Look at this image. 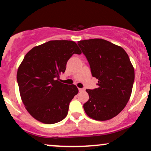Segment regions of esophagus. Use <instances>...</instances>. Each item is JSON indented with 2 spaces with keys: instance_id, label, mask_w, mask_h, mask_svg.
I'll return each instance as SVG.
<instances>
[{
  "instance_id": "obj_1",
  "label": "esophagus",
  "mask_w": 151,
  "mask_h": 151,
  "mask_svg": "<svg viewBox=\"0 0 151 151\" xmlns=\"http://www.w3.org/2000/svg\"><path fill=\"white\" fill-rule=\"evenodd\" d=\"M79 91H85V89H84V88H83V89H81V88H79Z\"/></svg>"
}]
</instances>
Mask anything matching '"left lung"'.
Returning <instances> with one entry per match:
<instances>
[{"instance_id":"obj_1","label":"left lung","mask_w":151,"mask_h":151,"mask_svg":"<svg viewBox=\"0 0 151 151\" xmlns=\"http://www.w3.org/2000/svg\"><path fill=\"white\" fill-rule=\"evenodd\" d=\"M77 45L98 79L97 88L86 90L89 99L84 111L94 120H109L120 113L131 97L135 73L129 55L121 47L103 39L84 40Z\"/></svg>"}]
</instances>
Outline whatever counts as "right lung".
I'll use <instances>...</instances> for the list:
<instances>
[{
	"label": "right lung",
	"instance_id": "right-lung-1",
	"mask_svg": "<svg viewBox=\"0 0 151 151\" xmlns=\"http://www.w3.org/2000/svg\"><path fill=\"white\" fill-rule=\"evenodd\" d=\"M81 53L74 41L50 40L26 54L17 81L22 103L36 120L52 124L67 116L70 101L79 90L74 84L62 83L60 75L65 72L69 59Z\"/></svg>",
	"mask_w": 151,
	"mask_h": 151
}]
</instances>
